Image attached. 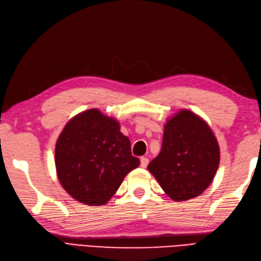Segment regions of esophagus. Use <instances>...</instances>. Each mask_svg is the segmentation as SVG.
<instances>
[{
	"label": "esophagus",
	"instance_id": "34e87169",
	"mask_svg": "<svg viewBox=\"0 0 261 261\" xmlns=\"http://www.w3.org/2000/svg\"><path fill=\"white\" fill-rule=\"evenodd\" d=\"M148 162H149V160H148L147 158L142 157V158H141V167L145 169V168L148 166Z\"/></svg>",
	"mask_w": 261,
	"mask_h": 261
}]
</instances>
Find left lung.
<instances>
[{"mask_svg":"<svg viewBox=\"0 0 261 261\" xmlns=\"http://www.w3.org/2000/svg\"><path fill=\"white\" fill-rule=\"evenodd\" d=\"M219 158L218 143L208 124L195 113L181 110L167 121L161 151L147 169L172 200L186 201L210 186Z\"/></svg>","mask_w":261,"mask_h":261,"instance_id":"1","label":"left lung"}]
</instances>
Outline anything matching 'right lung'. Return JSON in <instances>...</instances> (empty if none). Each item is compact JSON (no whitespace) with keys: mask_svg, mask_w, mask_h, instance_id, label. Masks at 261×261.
<instances>
[{"mask_svg":"<svg viewBox=\"0 0 261 261\" xmlns=\"http://www.w3.org/2000/svg\"><path fill=\"white\" fill-rule=\"evenodd\" d=\"M57 175L81 203H108L128 173L140 166L119 122L99 110L85 111L65 124L56 144Z\"/></svg>","mask_w":261,"mask_h":261,"instance_id":"right-lung-1","label":"right lung"}]
</instances>
